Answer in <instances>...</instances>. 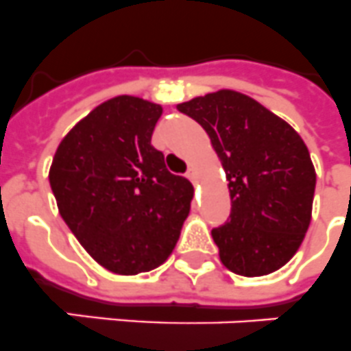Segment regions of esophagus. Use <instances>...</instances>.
Listing matches in <instances>:
<instances>
[{
    "mask_svg": "<svg viewBox=\"0 0 351 351\" xmlns=\"http://www.w3.org/2000/svg\"><path fill=\"white\" fill-rule=\"evenodd\" d=\"M185 176H187L191 182H196V178H198V175H196V169H194V167H189V169H187V173H185Z\"/></svg>",
    "mask_w": 351,
    "mask_h": 351,
    "instance_id": "34e87169",
    "label": "esophagus"
}]
</instances>
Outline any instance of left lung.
Instances as JSON below:
<instances>
[{
    "mask_svg": "<svg viewBox=\"0 0 351 351\" xmlns=\"http://www.w3.org/2000/svg\"><path fill=\"white\" fill-rule=\"evenodd\" d=\"M176 108L203 126L226 173L230 217L212 228L221 262L243 276L280 269L307 234L316 189L302 137L235 90H217Z\"/></svg>",
    "mask_w": 351,
    "mask_h": 351,
    "instance_id": "obj_1",
    "label": "left lung"
}]
</instances>
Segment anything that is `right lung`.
Masks as SVG:
<instances>
[{"instance_id": "obj_1", "label": "right lung", "mask_w": 351, "mask_h": 351, "mask_svg": "<svg viewBox=\"0 0 351 351\" xmlns=\"http://www.w3.org/2000/svg\"><path fill=\"white\" fill-rule=\"evenodd\" d=\"M160 105L101 103L58 144L49 185L62 219L94 261L117 275L158 267L180 237L194 189L152 144Z\"/></svg>"}]
</instances>
